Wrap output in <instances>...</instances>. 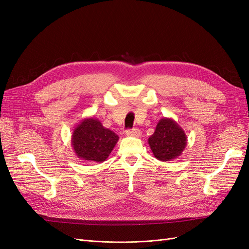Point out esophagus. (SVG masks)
<instances>
[{"mask_svg": "<svg viewBox=\"0 0 249 249\" xmlns=\"http://www.w3.org/2000/svg\"><path fill=\"white\" fill-rule=\"evenodd\" d=\"M125 134L127 136H133V137H140L141 132L138 129H133V130H126Z\"/></svg>", "mask_w": 249, "mask_h": 249, "instance_id": "1", "label": "esophagus"}]
</instances>
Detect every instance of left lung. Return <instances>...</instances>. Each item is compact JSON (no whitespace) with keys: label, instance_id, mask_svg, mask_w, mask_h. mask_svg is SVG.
Instances as JSON below:
<instances>
[{"label":"left lung","instance_id":"8db88e82","mask_svg":"<svg viewBox=\"0 0 249 249\" xmlns=\"http://www.w3.org/2000/svg\"><path fill=\"white\" fill-rule=\"evenodd\" d=\"M147 142L155 158L166 162L182 155L187 145V135L172 118L164 117L157 124Z\"/></svg>","mask_w":249,"mask_h":249}]
</instances>
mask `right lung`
<instances>
[{
    "label": "right lung",
    "mask_w": 249,
    "mask_h": 249,
    "mask_svg": "<svg viewBox=\"0 0 249 249\" xmlns=\"http://www.w3.org/2000/svg\"><path fill=\"white\" fill-rule=\"evenodd\" d=\"M118 139L117 135L106 129L99 119L87 117L74 127L71 145L80 160L102 163L106 161Z\"/></svg>",
    "instance_id": "add662e5"
}]
</instances>
